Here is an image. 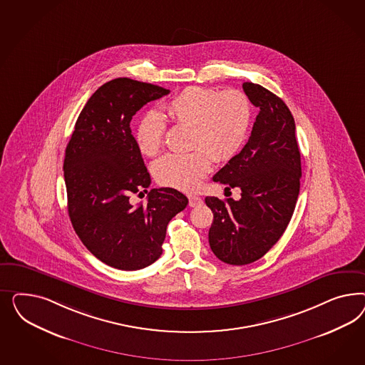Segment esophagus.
<instances>
[{
  "instance_id": "1",
  "label": "esophagus",
  "mask_w": 365,
  "mask_h": 365,
  "mask_svg": "<svg viewBox=\"0 0 365 365\" xmlns=\"http://www.w3.org/2000/svg\"><path fill=\"white\" fill-rule=\"evenodd\" d=\"M202 198L200 197H197V195H190L188 197V205L191 206V207H195V206H199V205H202Z\"/></svg>"
}]
</instances>
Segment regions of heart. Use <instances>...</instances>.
Returning <instances> with one entry per match:
<instances>
[{
    "mask_svg": "<svg viewBox=\"0 0 365 365\" xmlns=\"http://www.w3.org/2000/svg\"><path fill=\"white\" fill-rule=\"evenodd\" d=\"M177 124L191 125V148L188 154H168L154 166L155 179L167 187L194 191L210 173L212 158L229 160L242 147L252 124V104L240 91H218L187 87L163 107ZM166 123L150 110L135 130V143L140 154L155 156L163 145Z\"/></svg>",
    "mask_w": 365,
    "mask_h": 365,
    "instance_id": "heart-1",
    "label": "heart"
}]
</instances>
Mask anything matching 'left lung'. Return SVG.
Returning a JSON list of instances; mask_svg holds the SVG:
<instances>
[{"label": "left lung", "mask_w": 365, "mask_h": 365, "mask_svg": "<svg viewBox=\"0 0 365 365\" xmlns=\"http://www.w3.org/2000/svg\"><path fill=\"white\" fill-rule=\"evenodd\" d=\"M259 112L242 151L214 175L241 199L206 197L214 220L209 232L212 253L229 265L259 259L287 230L299 192L301 155L296 124L287 104L259 84L243 83Z\"/></svg>", "instance_id": "8db88e82"}]
</instances>
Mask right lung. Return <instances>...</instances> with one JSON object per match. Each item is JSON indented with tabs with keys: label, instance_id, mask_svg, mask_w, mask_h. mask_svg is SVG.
Returning a JSON list of instances; mask_svg holds the SVG:
<instances>
[{
	"label": "right lung",
	"instance_id": "obj_1",
	"mask_svg": "<svg viewBox=\"0 0 365 365\" xmlns=\"http://www.w3.org/2000/svg\"><path fill=\"white\" fill-rule=\"evenodd\" d=\"M170 91L128 78L103 84L78 115L64 159L68 214L75 232L101 262L139 270L160 257L166 229L188 199L175 188H153L147 203L131 194L151 185L131 133L133 116Z\"/></svg>",
	"mask_w": 365,
	"mask_h": 365
}]
</instances>
